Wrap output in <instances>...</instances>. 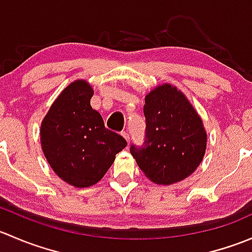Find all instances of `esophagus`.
Instances as JSON below:
<instances>
[{
	"mask_svg": "<svg viewBox=\"0 0 252 252\" xmlns=\"http://www.w3.org/2000/svg\"><path fill=\"white\" fill-rule=\"evenodd\" d=\"M122 135H123V138L126 139V140L128 141V144H129V141H130V136H129V134L126 133V131H123V133H122Z\"/></svg>",
	"mask_w": 252,
	"mask_h": 252,
	"instance_id": "1",
	"label": "esophagus"
}]
</instances>
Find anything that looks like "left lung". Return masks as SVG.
Returning <instances> with one entry per match:
<instances>
[{
    "instance_id": "8db88e82",
    "label": "left lung",
    "mask_w": 252,
    "mask_h": 252,
    "mask_svg": "<svg viewBox=\"0 0 252 252\" xmlns=\"http://www.w3.org/2000/svg\"><path fill=\"white\" fill-rule=\"evenodd\" d=\"M146 131L142 146L130 154L156 184L171 185L194 173L205 156L207 135L201 118L184 94L171 84L145 97Z\"/></svg>"
}]
</instances>
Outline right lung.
Returning a JSON list of instances; mask_svg holds the SVG:
<instances>
[{
    "mask_svg": "<svg viewBox=\"0 0 252 252\" xmlns=\"http://www.w3.org/2000/svg\"><path fill=\"white\" fill-rule=\"evenodd\" d=\"M94 90L85 80H75L60 94L41 123L40 140L48 164L68 184H96L126 146L123 136L105 126L90 100Z\"/></svg>",
    "mask_w": 252,
    "mask_h": 252,
    "instance_id": "right-lung-1",
    "label": "right lung"
}]
</instances>
